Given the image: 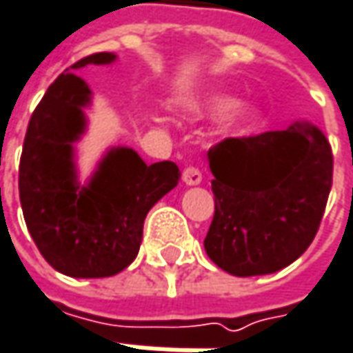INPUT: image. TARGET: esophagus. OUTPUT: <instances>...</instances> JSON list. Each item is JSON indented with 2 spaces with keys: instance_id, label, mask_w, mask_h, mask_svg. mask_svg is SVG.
I'll return each instance as SVG.
<instances>
[{
  "instance_id": "34e87169",
  "label": "esophagus",
  "mask_w": 353,
  "mask_h": 353,
  "mask_svg": "<svg viewBox=\"0 0 353 353\" xmlns=\"http://www.w3.org/2000/svg\"><path fill=\"white\" fill-rule=\"evenodd\" d=\"M202 181V172L196 169V167H184L183 169V183L188 184V186H194V184H200Z\"/></svg>"
}]
</instances>
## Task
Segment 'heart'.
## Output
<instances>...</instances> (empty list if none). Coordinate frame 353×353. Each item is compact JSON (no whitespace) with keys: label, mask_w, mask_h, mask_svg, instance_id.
I'll use <instances>...</instances> for the list:
<instances>
[{"label":"heart","mask_w":353,"mask_h":353,"mask_svg":"<svg viewBox=\"0 0 353 353\" xmlns=\"http://www.w3.org/2000/svg\"><path fill=\"white\" fill-rule=\"evenodd\" d=\"M228 105H230L228 98H214L210 102V114H220V112H224ZM253 121H255V112L251 110L250 105H237L225 117L224 128L230 133H243V131H248L251 128Z\"/></svg>","instance_id":"heart-1"}]
</instances>
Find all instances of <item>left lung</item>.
Wrapping results in <instances>:
<instances>
[{
    "label": "left lung",
    "mask_w": 353,
    "mask_h": 353,
    "mask_svg": "<svg viewBox=\"0 0 353 353\" xmlns=\"http://www.w3.org/2000/svg\"><path fill=\"white\" fill-rule=\"evenodd\" d=\"M214 218L204 239L214 263L236 277L267 275L299 259L319 232L334 157L320 129L228 137L208 151Z\"/></svg>",
    "instance_id": "obj_1"
}]
</instances>
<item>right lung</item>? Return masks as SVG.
Returning a JSON list of instances; mask_svg holds the SVG:
<instances>
[{"instance_id": "add662e5", "label": "right lung", "mask_w": 353, "mask_h": 353, "mask_svg": "<svg viewBox=\"0 0 353 353\" xmlns=\"http://www.w3.org/2000/svg\"><path fill=\"white\" fill-rule=\"evenodd\" d=\"M116 61L96 52L70 68ZM88 84L62 72L34 108L19 163L25 224L41 255L68 277L100 279L123 271L139 253L147 212L172 190V161L145 165L133 149H112L88 186H78L72 143L84 133Z\"/></svg>"}]
</instances>
